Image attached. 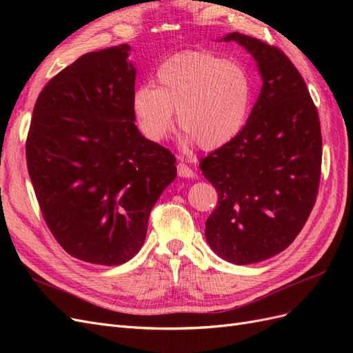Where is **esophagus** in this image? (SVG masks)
Here are the masks:
<instances>
[{"label":"esophagus","instance_id":"34e87169","mask_svg":"<svg viewBox=\"0 0 353 353\" xmlns=\"http://www.w3.org/2000/svg\"><path fill=\"white\" fill-rule=\"evenodd\" d=\"M176 170H178V175L183 176V178H193V176L196 175L194 170L191 169L188 165L183 163V162H179V163L176 165Z\"/></svg>","mask_w":353,"mask_h":353}]
</instances>
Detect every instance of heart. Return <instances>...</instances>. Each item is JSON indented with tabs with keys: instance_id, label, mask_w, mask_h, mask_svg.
I'll list each match as a JSON object with an SVG mask.
<instances>
[{
	"instance_id": "heart-1",
	"label": "heart",
	"mask_w": 353,
	"mask_h": 353,
	"mask_svg": "<svg viewBox=\"0 0 353 353\" xmlns=\"http://www.w3.org/2000/svg\"><path fill=\"white\" fill-rule=\"evenodd\" d=\"M252 99L250 74L239 63L206 51H187L163 61L156 88H137L132 105L148 140L162 141L176 112L181 130L203 150H215L240 134Z\"/></svg>"
}]
</instances>
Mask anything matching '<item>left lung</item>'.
Masks as SVG:
<instances>
[{"label": "left lung", "mask_w": 353, "mask_h": 353, "mask_svg": "<svg viewBox=\"0 0 353 353\" xmlns=\"http://www.w3.org/2000/svg\"><path fill=\"white\" fill-rule=\"evenodd\" d=\"M258 61L262 90L240 134L200 159L218 191L206 239L237 265L279 254L302 231L321 176L319 116L302 74L284 52L249 35H227Z\"/></svg>", "instance_id": "1"}]
</instances>
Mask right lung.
<instances>
[{"label":"right lung","mask_w":353,"mask_h":353,"mask_svg":"<svg viewBox=\"0 0 353 353\" xmlns=\"http://www.w3.org/2000/svg\"><path fill=\"white\" fill-rule=\"evenodd\" d=\"M130 46L88 52L38 95L28 172L52 237L70 256L121 265L144 244L154 203L176 176L175 156L135 126Z\"/></svg>","instance_id":"1"}]
</instances>
